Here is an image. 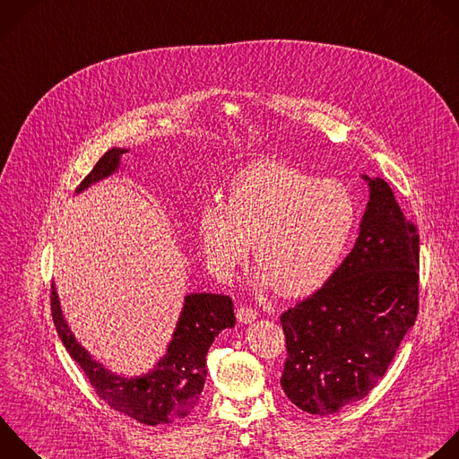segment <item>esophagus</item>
Returning a JSON list of instances; mask_svg holds the SVG:
<instances>
[{
	"instance_id": "34e87169",
	"label": "esophagus",
	"mask_w": 459,
	"mask_h": 459,
	"mask_svg": "<svg viewBox=\"0 0 459 459\" xmlns=\"http://www.w3.org/2000/svg\"><path fill=\"white\" fill-rule=\"evenodd\" d=\"M236 317H238V323H241V325H250V323H254V321L257 319V312L252 310V308H248V307H241V308L238 310Z\"/></svg>"
}]
</instances>
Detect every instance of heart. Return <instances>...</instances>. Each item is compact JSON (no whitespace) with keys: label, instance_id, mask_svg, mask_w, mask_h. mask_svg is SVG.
<instances>
[{"label":"heart","instance_id":"1","mask_svg":"<svg viewBox=\"0 0 459 459\" xmlns=\"http://www.w3.org/2000/svg\"><path fill=\"white\" fill-rule=\"evenodd\" d=\"M355 223L357 205L346 184L261 160L232 180L227 205L202 207L198 236L205 263L218 279H230L254 243L261 264L254 282L299 297L335 273Z\"/></svg>","mask_w":459,"mask_h":459}]
</instances>
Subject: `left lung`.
<instances>
[{
    "mask_svg": "<svg viewBox=\"0 0 459 459\" xmlns=\"http://www.w3.org/2000/svg\"><path fill=\"white\" fill-rule=\"evenodd\" d=\"M355 247L308 299L281 316L284 394L326 416L362 400L384 377L418 314L420 236L385 180L369 178Z\"/></svg>",
    "mask_w": 459,
    "mask_h": 459,
    "instance_id": "8db88e82",
    "label": "left lung"
}]
</instances>
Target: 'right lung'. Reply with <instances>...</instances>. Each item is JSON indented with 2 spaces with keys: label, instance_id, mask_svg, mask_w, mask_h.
Listing matches in <instances>:
<instances>
[{
  "label": "right lung",
  "instance_id": "obj_1",
  "mask_svg": "<svg viewBox=\"0 0 459 459\" xmlns=\"http://www.w3.org/2000/svg\"><path fill=\"white\" fill-rule=\"evenodd\" d=\"M124 152L127 149L111 147L81 182L75 195L115 175L120 169ZM52 317L66 351L86 373L97 394L115 411L143 425L173 423L195 409L207 377V351L221 330L236 325L230 297L205 291L187 293L177 328L160 360L147 373L124 377L109 371L79 344L61 310L56 284H52Z\"/></svg>",
  "mask_w": 459,
  "mask_h": 459
}]
</instances>
